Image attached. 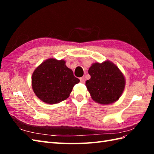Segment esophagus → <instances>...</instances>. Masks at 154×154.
<instances>
[{
  "label": "esophagus",
  "instance_id": "esophagus-1",
  "mask_svg": "<svg viewBox=\"0 0 154 154\" xmlns=\"http://www.w3.org/2000/svg\"><path fill=\"white\" fill-rule=\"evenodd\" d=\"M80 81H81V83H85V81L83 77L80 78Z\"/></svg>",
  "mask_w": 154,
  "mask_h": 154
}]
</instances>
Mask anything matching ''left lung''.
<instances>
[{"instance_id": "1", "label": "left lung", "mask_w": 154, "mask_h": 154, "mask_svg": "<svg viewBox=\"0 0 154 154\" xmlns=\"http://www.w3.org/2000/svg\"><path fill=\"white\" fill-rule=\"evenodd\" d=\"M88 72L91 79L86 81V87L93 100L108 104L119 99L125 87V79L115 65L109 61L95 63Z\"/></svg>"}]
</instances>
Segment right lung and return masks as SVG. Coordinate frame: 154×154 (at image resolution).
Instances as JSON below:
<instances>
[{
    "label": "right lung",
    "instance_id": "1",
    "mask_svg": "<svg viewBox=\"0 0 154 154\" xmlns=\"http://www.w3.org/2000/svg\"><path fill=\"white\" fill-rule=\"evenodd\" d=\"M79 81L65 61L51 58L35 69L32 85L40 100L48 104H55L68 98L75 85Z\"/></svg>",
    "mask_w": 154,
    "mask_h": 154
}]
</instances>
